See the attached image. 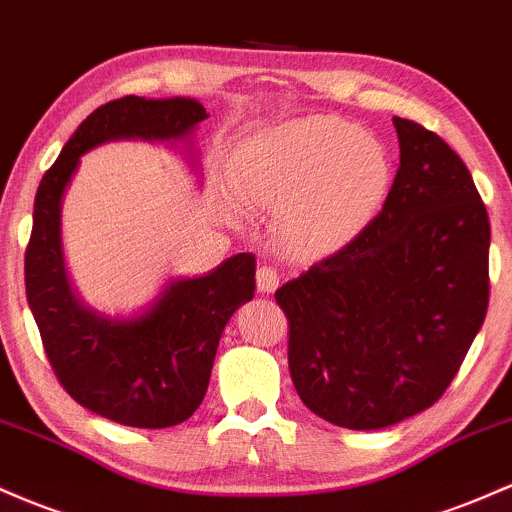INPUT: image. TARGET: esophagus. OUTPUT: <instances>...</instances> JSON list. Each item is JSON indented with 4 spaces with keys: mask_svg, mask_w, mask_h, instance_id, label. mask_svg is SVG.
Masks as SVG:
<instances>
[{
    "mask_svg": "<svg viewBox=\"0 0 512 512\" xmlns=\"http://www.w3.org/2000/svg\"><path fill=\"white\" fill-rule=\"evenodd\" d=\"M279 286V274L274 267H260L257 269V289L262 291V294H272V291H277Z\"/></svg>",
    "mask_w": 512,
    "mask_h": 512,
    "instance_id": "esophagus-1",
    "label": "esophagus"
}]
</instances>
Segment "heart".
Returning a JSON list of instances; mask_svg holds the SVG:
<instances>
[{"instance_id":"heart-1","label":"heart","mask_w":512,"mask_h":512,"mask_svg":"<svg viewBox=\"0 0 512 512\" xmlns=\"http://www.w3.org/2000/svg\"><path fill=\"white\" fill-rule=\"evenodd\" d=\"M391 187L384 143L335 116H308L262 131L238 157L250 206L279 211V238L296 260H323L362 233Z\"/></svg>"}]
</instances>
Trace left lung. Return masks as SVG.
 <instances>
[{
    "label": "left lung",
    "instance_id": "8db88e82",
    "mask_svg": "<svg viewBox=\"0 0 512 512\" xmlns=\"http://www.w3.org/2000/svg\"><path fill=\"white\" fill-rule=\"evenodd\" d=\"M393 126L401 165L379 216L274 294L301 401L350 430L430 408L488 308L491 226L474 179L428 128L398 116Z\"/></svg>",
    "mask_w": 512,
    "mask_h": 512
}]
</instances>
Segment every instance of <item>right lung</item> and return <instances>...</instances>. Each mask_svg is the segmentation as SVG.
<instances>
[{"label":"right lung","instance_id":"1","mask_svg":"<svg viewBox=\"0 0 512 512\" xmlns=\"http://www.w3.org/2000/svg\"><path fill=\"white\" fill-rule=\"evenodd\" d=\"M209 119L189 97H123L99 106L43 174L26 250V299L63 389L92 413L128 428H172L209 389L218 340L255 296V257L238 252L199 277H174L133 316H109L72 289L63 252V199L80 157L111 140L179 145L201 174L192 136Z\"/></svg>","mask_w":512,"mask_h":512}]
</instances>
